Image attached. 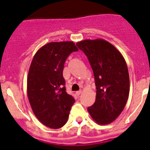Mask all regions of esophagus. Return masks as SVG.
Here are the masks:
<instances>
[{
	"label": "esophagus",
	"instance_id": "esophagus-1",
	"mask_svg": "<svg viewBox=\"0 0 150 150\" xmlns=\"http://www.w3.org/2000/svg\"><path fill=\"white\" fill-rule=\"evenodd\" d=\"M81 93H82V91H76V94L77 96H79L80 94Z\"/></svg>",
	"mask_w": 150,
	"mask_h": 150
}]
</instances>
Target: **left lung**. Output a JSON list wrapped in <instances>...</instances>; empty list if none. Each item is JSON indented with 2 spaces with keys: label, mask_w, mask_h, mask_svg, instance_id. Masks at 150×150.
<instances>
[{
  "label": "left lung",
  "mask_w": 150,
  "mask_h": 150,
  "mask_svg": "<svg viewBox=\"0 0 150 150\" xmlns=\"http://www.w3.org/2000/svg\"><path fill=\"white\" fill-rule=\"evenodd\" d=\"M86 55L93 71L96 97L88 111L99 125L111 123L123 110L129 92L128 69L124 57L113 45L102 39L76 43Z\"/></svg>",
  "instance_id": "obj_1"
}]
</instances>
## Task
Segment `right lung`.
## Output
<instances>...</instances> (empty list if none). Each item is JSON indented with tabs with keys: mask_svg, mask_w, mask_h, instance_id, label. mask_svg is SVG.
I'll return each instance as SVG.
<instances>
[{
	"mask_svg": "<svg viewBox=\"0 0 150 150\" xmlns=\"http://www.w3.org/2000/svg\"><path fill=\"white\" fill-rule=\"evenodd\" d=\"M78 50L73 42H50L32 60L27 81L28 97L37 118L50 128H60L67 123L75 102L66 91L63 70L69 55Z\"/></svg>",
	"mask_w": 150,
	"mask_h": 150,
	"instance_id": "right-lung-1",
	"label": "right lung"
}]
</instances>
